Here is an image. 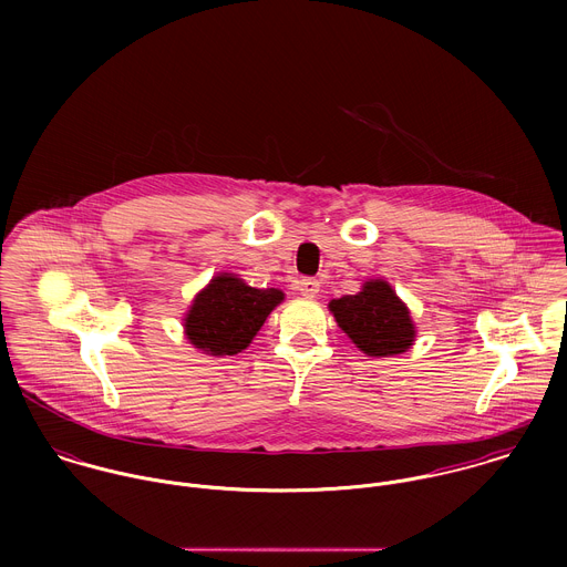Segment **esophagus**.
Wrapping results in <instances>:
<instances>
[{"label":"esophagus","instance_id":"34e87169","mask_svg":"<svg viewBox=\"0 0 567 567\" xmlns=\"http://www.w3.org/2000/svg\"><path fill=\"white\" fill-rule=\"evenodd\" d=\"M297 288H299V292H301L303 297L312 299V297H317V295H319V290H321V281H319V279H312V277H303L301 281H297Z\"/></svg>","mask_w":567,"mask_h":567}]
</instances>
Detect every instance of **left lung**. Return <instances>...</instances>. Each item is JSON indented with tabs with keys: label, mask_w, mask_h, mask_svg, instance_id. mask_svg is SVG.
<instances>
[{
	"label": "left lung",
	"mask_w": 567,
	"mask_h": 567,
	"mask_svg": "<svg viewBox=\"0 0 567 567\" xmlns=\"http://www.w3.org/2000/svg\"><path fill=\"white\" fill-rule=\"evenodd\" d=\"M340 329L367 353L389 358L404 353L414 340L410 312L393 288L373 279L358 295H344L329 303Z\"/></svg>",
	"instance_id": "1"
}]
</instances>
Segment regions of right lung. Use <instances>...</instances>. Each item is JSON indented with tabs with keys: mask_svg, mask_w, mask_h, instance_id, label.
Returning a JSON list of instances; mask_svg holds the SVG:
<instances>
[{
	"mask_svg": "<svg viewBox=\"0 0 567 567\" xmlns=\"http://www.w3.org/2000/svg\"><path fill=\"white\" fill-rule=\"evenodd\" d=\"M284 301L277 288H250L234 275H220L194 299L185 319L189 342L212 355H234Z\"/></svg>",
	"mask_w": 567,
	"mask_h": 567,
	"instance_id": "obj_1",
	"label": "right lung"
}]
</instances>
